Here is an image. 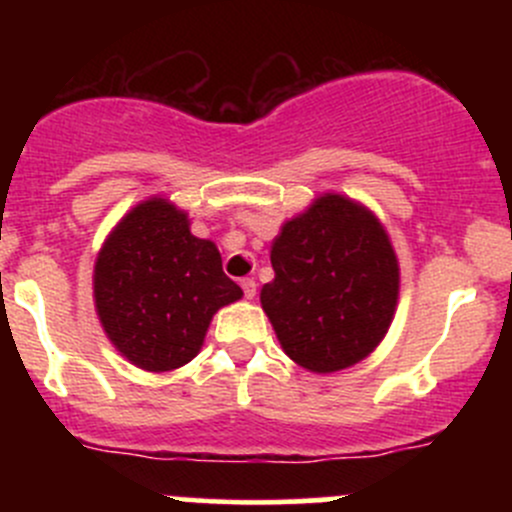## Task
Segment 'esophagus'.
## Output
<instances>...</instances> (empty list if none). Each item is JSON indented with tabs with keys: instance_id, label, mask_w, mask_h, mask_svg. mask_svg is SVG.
Segmentation results:
<instances>
[{
	"instance_id": "1",
	"label": "esophagus",
	"mask_w": 512,
	"mask_h": 512,
	"mask_svg": "<svg viewBox=\"0 0 512 512\" xmlns=\"http://www.w3.org/2000/svg\"><path fill=\"white\" fill-rule=\"evenodd\" d=\"M240 285H242V292H245L247 299H252L257 294V282L252 280V277H245V280H242Z\"/></svg>"
}]
</instances>
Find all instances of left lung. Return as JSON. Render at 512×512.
Here are the masks:
<instances>
[{"instance_id":"obj_1","label":"left lung","mask_w":512,"mask_h":512,"mask_svg":"<svg viewBox=\"0 0 512 512\" xmlns=\"http://www.w3.org/2000/svg\"><path fill=\"white\" fill-rule=\"evenodd\" d=\"M275 280L260 292L289 359L334 374L366 359L389 332L399 302V260L366 205L322 193L285 220L270 250Z\"/></svg>"}]
</instances>
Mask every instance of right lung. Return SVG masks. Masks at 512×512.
<instances>
[{"mask_svg": "<svg viewBox=\"0 0 512 512\" xmlns=\"http://www.w3.org/2000/svg\"><path fill=\"white\" fill-rule=\"evenodd\" d=\"M240 297L218 245L163 195L128 210L96 255L98 322L123 359L153 374L195 359L215 312Z\"/></svg>", "mask_w": 512, "mask_h": 512, "instance_id": "1", "label": "right lung"}]
</instances>
